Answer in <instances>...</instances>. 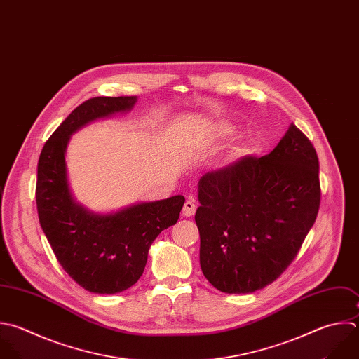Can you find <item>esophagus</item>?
<instances>
[{"label":"esophagus","mask_w":359,"mask_h":359,"mask_svg":"<svg viewBox=\"0 0 359 359\" xmlns=\"http://www.w3.org/2000/svg\"><path fill=\"white\" fill-rule=\"evenodd\" d=\"M195 212H196V203H195L192 199H188V201L185 202V205H184V209H182L184 216L191 217V216L195 215Z\"/></svg>","instance_id":"1"}]
</instances>
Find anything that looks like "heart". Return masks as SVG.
<instances>
[{
    "label": "heart",
    "instance_id": "b5f03b06",
    "mask_svg": "<svg viewBox=\"0 0 359 359\" xmlns=\"http://www.w3.org/2000/svg\"><path fill=\"white\" fill-rule=\"evenodd\" d=\"M215 132H216L219 136H226V135H229V133L231 132V129H230L229 126H217V128L215 129Z\"/></svg>",
    "mask_w": 359,
    "mask_h": 359
}]
</instances>
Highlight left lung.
Segmentation results:
<instances>
[{
    "mask_svg": "<svg viewBox=\"0 0 359 359\" xmlns=\"http://www.w3.org/2000/svg\"><path fill=\"white\" fill-rule=\"evenodd\" d=\"M201 268L224 293L276 280L297 255L320 208L318 157L294 125L264 157L244 156L199 180Z\"/></svg>",
    "mask_w": 359,
    "mask_h": 359,
    "instance_id": "obj_1",
    "label": "left lung"
}]
</instances>
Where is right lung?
Returning a JSON list of instances; mask_svg holds the SVG:
<instances>
[{
	"label": "right lung",
	"mask_w": 359,
	"mask_h": 359,
	"mask_svg": "<svg viewBox=\"0 0 359 359\" xmlns=\"http://www.w3.org/2000/svg\"><path fill=\"white\" fill-rule=\"evenodd\" d=\"M136 97H94L79 105L45 143L36 181L43 233L63 269L93 293L126 290L142 276L154 238L178 222L185 198L144 202L111 215L76 203L67 184L65 153L70 135L86 123L130 109Z\"/></svg>",
	"instance_id": "1"
}]
</instances>
